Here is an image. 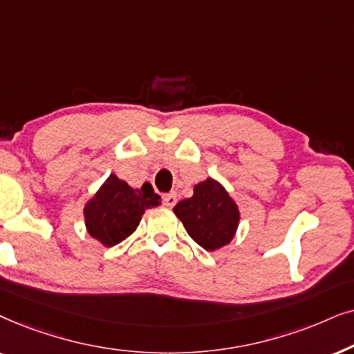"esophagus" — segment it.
<instances>
[{
	"label": "esophagus",
	"mask_w": 354,
	"mask_h": 354,
	"mask_svg": "<svg viewBox=\"0 0 354 354\" xmlns=\"http://www.w3.org/2000/svg\"><path fill=\"white\" fill-rule=\"evenodd\" d=\"M176 202H178V197H176V194H174V192H169V194L163 196V204L167 207H174V205H176Z\"/></svg>",
	"instance_id": "34e87169"
}]
</instances>
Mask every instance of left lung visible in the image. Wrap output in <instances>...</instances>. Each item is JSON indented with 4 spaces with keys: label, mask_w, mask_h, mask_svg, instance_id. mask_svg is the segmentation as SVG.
<instances>
[{
    "label": "left lung",
    "mask_w": 354,
    "mask_h": 354,
    "mask_svg": "<svg viewBox=\"0 0 354 354\" xmlns=\"http://www.w3.org/2000/svg\"><path fill=\"white\" fill-rule=\"evenodd\" d=\"M173 210L187 234L205 251H215L228 244L238 228L236 204L225 187L212 178L196 185L194 196L178 202Z\"/></svg>",
    "instance_id": "1"
}]
</instances>
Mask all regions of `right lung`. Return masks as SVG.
<instances>
[{
	"mask_svg": "<svg viewBox=\"0 0 354 354\" xmlns=\"http://www.w3.org/2000/svg\"><path fill=\"white\" fill-rule=\"evenodd\" d=\"M160 202L162 197L155 194L150 183L133 189L111 174L84 209L87 232L105 246H115L136 232L145 209Z\"/></svg>",
	"mask_w": 354,
	"mask_h": 354,
	"instance_id": "obj_1",
	"label": "right lung"
}]
</instances>
